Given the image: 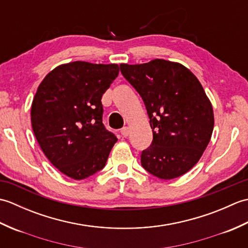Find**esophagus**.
I'll list each match as a JSON object with an SVG mask.
<instances>
[{"mask_svg":"<svg viewBox=\"0 0 248 248\" xmlns=\"http://www.w3.org/2000/svg\"><path fill=\"white\" fill-rule=\"evenodd\" d=\"M129 133H130V130H129L128 127H124L123 129L120 130V134L123 135L124 138H127V136L129 135Z\"/></svg>","mask_w":248,"mask_h":248,"instance_id":"34e87169","label":"esophagus"}]
</instances>
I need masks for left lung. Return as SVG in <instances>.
I'll list each match as a JSON object with an SVG mask.
<instances>
[{
	"mask_svg": "<svg viewBox=\"0 0 248 248\" xmlns=\"http://www.w3.org/2000/svg\"><path fill=\"white\" fill-rule=\"evenodd\" d=\"M124 78L144 101L154 134L140 163L152 176L170 180L199 161L211 139L214 117L202 84L178 62L154 60L121 64Z\"/></svg>",
	"mask_w": 248,
	"mask_h": 248,
	"instance_id": "1",
	"label": "left lung"
}]
</instances>
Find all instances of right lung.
Listing matches in <instances>:
<instances>
[{
    "instance_id": "right-lung-1",
    "label": "right lung",
    "mask_w": 248,
    "mask_h": 248,
    "mask_svg": "<svg viewBox=\"0 0 248 248\" xmlns=\"http://www.w3.org/2000/svg\"><path fill=\"white\" fill-rule=\"evenodd\" d=\"M116 64L73 62L44 78L31 104V127L46 156L75 180L101 170L115 134L102 123V94L118 76Z\"/></svg>"
}]
</instances>
